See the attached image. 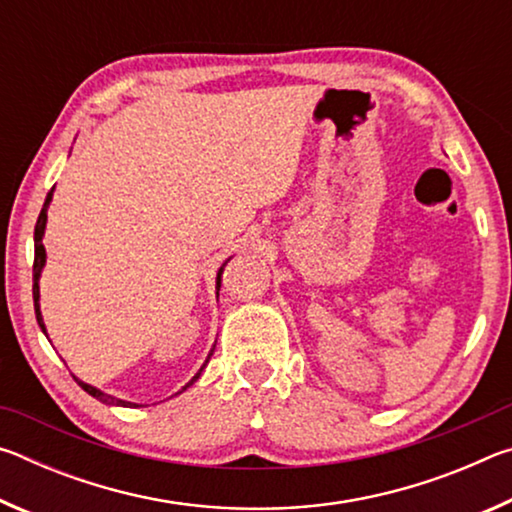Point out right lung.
<instances>
[{
	"mask_svg": "<svg viewBox=\"0 0 512 512\" xmlns=\"http://www.w3.org/2000/svg\"><path fill=\"white\" fill-rule=\"evenodd\" d=\"M54 189L56 187H51V192L47 194V198H45V205H42V210H40V216H38V223H36V232H33V246H36V257H33V307H36V318H38V325H40V329L42 332H45V336H47V325H45V318H42V311H40V275H42V268H45V264H47V250H45V244H42V237H45V230H47V210H49V203H51V198H54ZM230 262V257L225 259V262L221 264V268L219 271H216V296H219V289H221V275H223V268H225V264ZM49 339V336H47ZM214 348H216V343L212 345V350H210V354H207V359H205V363L201 366V370L196 372V375L187 381V384L180 388V391L176 393V395H180L183 391H187L189 386L194 384V381H198V377L203 375V370H205V366H207V361L212 359V354H214ZM76 379V384H79L85 393L88 395H92V397H97L99 402H103V404H108V406H126V409H131V406H140V404H135V402H126V400H119V397H115V395H108V393H103V391H99L97 386H92V384H85V381H81L79 377H74Z\"/></svg>",
	"mask_w": 512,
	"mask_h": 512,
	"instance_id": "right-lung-1",
	"label": "right lung"
}]
</instances>
